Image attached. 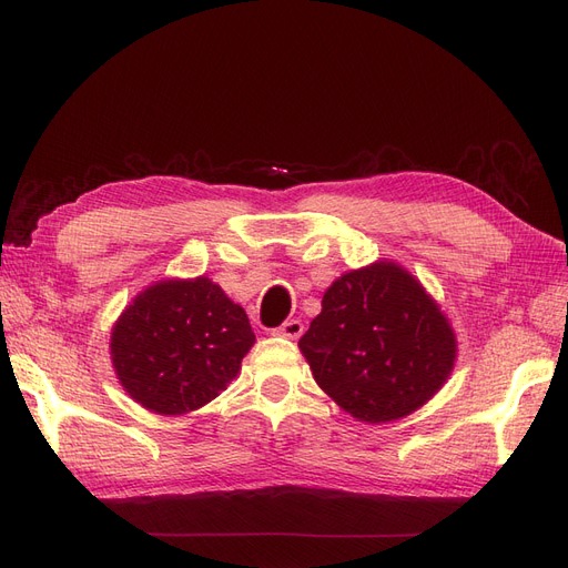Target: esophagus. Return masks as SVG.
Masks as SVG:
<instances>
[{
	"mask_svg": "<svg viewBox=\"0 0 568 568\" xmlns=\"http://www.w3.org/2000/svg\"><path fill=\"white\" fill-rule=\"evenodd\" d=\"M302 332H304L302 321H285L281 327L273 329L276 337H287V339H300Z\"/></svg>",
	"mask_w": 568,
	"mask_h": 568,
	"instance_id": "1",
	"label": "esophagus"
}]
</instances>
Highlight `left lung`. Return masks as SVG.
I'll list each match as a JSON object with an SVG mask.
<instances>
[{"label": "left lung", "instance_id": "1", "mask_svg": "<svg viewBox=\"0 0 568 568\" xmlns=\"http://www.w3.org/2000/svg\"><path fill=\"white\" fill-rule=\"evenodd\" d=\"M456 346L447 313L388 260L342 273L300 339L316 384L365 424L424 407L447 384Z\"/></svg>", "mask_w": 568, "mask_h": 568}]
</instances>
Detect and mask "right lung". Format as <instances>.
<instances>
[{
    "label": "right lung",
    "mask_w": 568,
    "mask_h": 568,
    "mask_svg": "<svg viewBox=\"0 0 568 568\" xmlns=\"http://www.w3.org/2000/svg\"><path fill=\"white\" fill-rule=\"evenodd\" d=\"M255 344L243 306L207 276L146 285L112 325L119 384L138 405L182 416L207 405L236 379Z\"/></svg>",
    "instance_id": "1"
}]
</instances>
